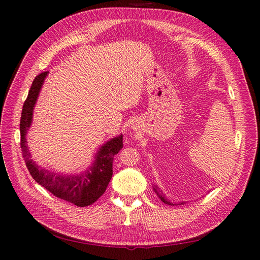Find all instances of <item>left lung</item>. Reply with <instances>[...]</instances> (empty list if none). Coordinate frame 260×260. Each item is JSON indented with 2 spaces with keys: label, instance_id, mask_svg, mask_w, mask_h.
<instances>
[{
  "label": "left lung",
  "instance_id": "8db88e82",
  "mask_svg": "<svg viewBox=\"0 0 260 260\" xmlns=\"http://www.w3.org/2000/svg\"><path fill=\"white\" fill-rule=\"evenodd\" d=\"M153 189H154V191L156 192V194L159 197L160 200L162 201L164 203L168 204V205H180V204L185 203L184 201H182V202H178V203H173V202H171V201H170V200L167 198V197L164 194V192H162V191L159 190V188H158L156 185H154V186H153Z\"/></svg>",
  "mask_w": 260,
  "mask_h": 260
}]
</instances>
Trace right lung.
Masks as SVG:
<instances>
[{
  "label": "right lung",
  "mask_w": 260,
  "mask_h": 260,
  "mask_svg": "<svg viewBox=\"0 0 260 260\" xmlns=\"http://www.w3.org/2000/svg\"><path fill=\"white\" fill-rule=\"evenodd\" d=\"M47 75L48 72H44L34 78L28 98L22 107L20 145L24 162L35 182L46 188L53 196L73 203L77 207H87L100 198L111 182L114 156L118 154V151L122 148V134L111 139L100 146L96 150L91 166L79 173H57L39 166L31 157L26 133L32 124L34 106L37 104L42 86Z\"/></svg>",
  "instance_id": "obj_1"
}]
</instances>
